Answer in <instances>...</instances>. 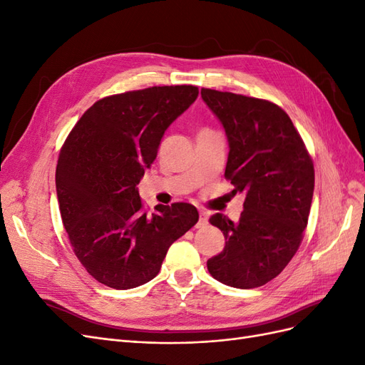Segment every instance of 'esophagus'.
I'll list each match as a JSON object with an SVG mask.
<instances>
[{"mask_svg":"<svg viewBox=\"0 0 365 365\" xmlns=\"http://www.w3.org/2000/svg\"><path fill=\"white\" fill-rule=\"evenodd\" d=\"M207 224V213L205 212H200V220H197V227H204Z\"/></svg>","mask_w":365,"mask_h":365,"instance_id":"obj_1","label":"esophagus"}]
</instances>
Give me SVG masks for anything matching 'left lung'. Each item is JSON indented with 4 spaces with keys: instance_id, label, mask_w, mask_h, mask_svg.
I'll return each mask as SVG.
<instances>
[{
    "instance_id": "obj_1",
    "label": "left lung",
    "mask_w": 365,
    "mask_h": 365,
    "mask_svg": "<svg viewBox=\"0 0 365 365\" xmlns=\"http://www.w3.org/2000/svg\"><path fill=\"white\" fill-rule=\"evenodd\" d=\"M202 101L228 138L225 178L245 193L237 222L210 217L225 236V248L207 260L217 282L239 289L259 288L284 269L303 240L311 212L315 172L311 155L280 106L263 98L210 88Z\"/></svg>"
}]
</instances>
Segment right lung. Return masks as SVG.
Masks as SVG:
<instances>
[{"mask_svg":"<svg viewBox=\"0 0 365 365\" xmlns=\"http://www.w3.org/2000/svg\"><path fill=\"white\" fill-rule=\"evenodd\" d=\"M197 94V86L175 85L101 98L63 143L56 165L62 222L83 268L109 288L152 280L169 247L200 219L187 202L149 216L137 189L165 129Z\"/></svg>","mask_w":365,"mask_h":365,"instance_id":"add662e5","label":"right lung"}]
</instances>
